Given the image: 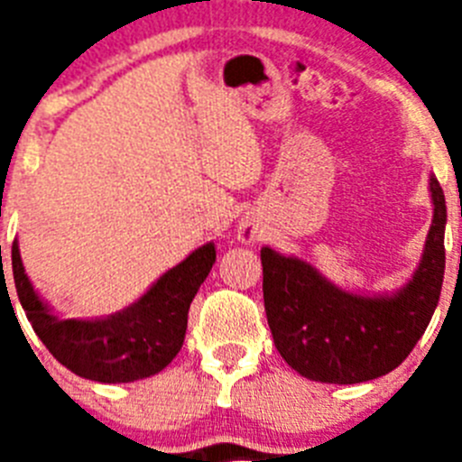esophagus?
Returning <instances> with one entry per match:
<instances>
[{"mask_svg": "<svg viewBox=\"0 0 462 462\" xmlns=\"http://www.w3.org/2000/svg\"><path fill=\"white\" fill-rule=\"evenodd\" d=\"M256 238H259V226L254 222L238 224V240H243V243H254Z\"/></svg>", "mask_w": 462, "mask_h": 462, "instance_id": "obj_1", "label": "esophagus"}]
</instances>
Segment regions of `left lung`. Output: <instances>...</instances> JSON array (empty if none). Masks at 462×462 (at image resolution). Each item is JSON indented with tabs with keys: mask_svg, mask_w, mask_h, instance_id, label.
<instances>
[{
	"mask_svg": "<svg viewBox=\"0 0 462 462\" xmlns=\"http://www.w3.org/2000/svg\"><path fill=\"white\" fill-rule=\"evenodd\" d=\"M432 224L421 263L405 287L363 296L336 287L308 261L263 247V305L277 352L298 374L324 383H361L410 356L438 308L444 280L447 203L430 175Z\"/></svg>",
	"mask_w": 462,
	"mask_h": 462,
	"instance_id": "8db88e82",
	"label": "left lung"
}]
</instances>
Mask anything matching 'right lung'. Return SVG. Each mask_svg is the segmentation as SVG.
<instances>
[{"label": "right lung", "mask_w": 462, "mask_h": 462, "mask_svg": "<svg viewBox=\"0 0 462 462\" xmlns=\"http://www.w3.org/2000/svg\"><path fill=\"white\" fill-rule=\"evenodd\" d=\"M215 256V245L206 243L166 271L136 303L99 319H67L43 303L24 273L18 240L11 247V266L20 305L48 352L79 377L126 383L162 373L180 352L189 305Z\"/></svg>", "instance_id": "1"}]
</instances>
